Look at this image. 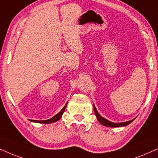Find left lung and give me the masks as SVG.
Listing matches in <instances>:
<instances>
[{"label": "left lung", "mask_w": 158, "mask_h": 158, "mask_svg": "<svg viewBox=\"0 0 158 158\" xmlns=\"http://www.w3.org/2000/svg\"><path fill=\"white\" fill-rule=\"evenodd\" d=\"M94 113H95L97 118H98V121L100 122L102 125L105 126V127H125V126L129 125V123H131L132 121H134V119L131 120V121H126V122H123V123H113V122H111L108 120H107L104 118H102L101 115L99 114L98 110L95 108V106H94Z\"/></svg>", "instance_id": "1"}]
</instances>
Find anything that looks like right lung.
Wrapping results in <instances>:
<instances>
[{
  "mask_svg": "<svg viewBox=\"0 0 158 158\" xmlns=\"http://www.w3.org/2000/svg\"><path fill=\"white\" fill-rule=\"evenodd\" d=\"M66 106H67V103L66 104V106L64 107V108H63L62 110L58 113V114H56V115H55V116L51 118L50 119L45 120V121H37V120H31V121L37 122V123H53V122L57 121L60 118H61L63 113H64L65 109H66Z\"/></svg>",
  "mask_w": 158,
  "mask_h": 158,
  "instance_id": "right-lung-1",
  "label": "right lung"
}]
</instances>
